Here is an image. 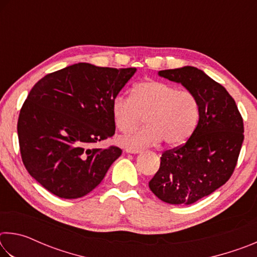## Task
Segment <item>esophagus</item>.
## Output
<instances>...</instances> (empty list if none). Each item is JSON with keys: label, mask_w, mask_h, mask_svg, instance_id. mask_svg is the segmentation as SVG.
I'll return each instance as SVG.
<instances>
[{"label": "esophagus", "mask_w": 257, "mask_h": 257, "mask_svg": "<svg viewBox=\"0 0 257 257\" xmlns=\"http://www.w3.org/2000/svg\"><path fill=\"white\" fill-rule=\"evenodd\" d=\"M127 153H132V154H137V153H141L142 150H132V149H127L125 150Z\"/></svg>", "instance_id": "esophagus-1"}]
</instances>
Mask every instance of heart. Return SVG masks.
<instances>
[{
    "instance_id": "heart-1",
    "label": "heart",
    "mask_w": 257,
    "mask_h": 257,
    "mask_svg": "<svg viewBox=\"0 0 257 257\" xmlns=\"http://www.w3.org/2000/svg\"><path fill=\"white\" fill-rule=\"evenodd\" d=\"M111 114L121 133L134 129L145 115L146 127L118 139L125 149L139 150L159 144L178 146L194 134L199 119L197 97L169 82L147 79L134 86L132 97L118 95L111 102Z\"/></svg>"
}]
</instances>
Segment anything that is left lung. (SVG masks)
Returning a JSON list of instances; mask_svg holds the SVG:
<instances>
[{
	"mask_svg": "<svg viewBox=\"0 0 257 257\" xmlns=\"http://www.w3.org/2000/svg\"><path fill=\"white\" fill-rule=\"evenodd\" d=\"M197 97L199 119L185 144L165 151L149 182L161 201L190 205L229 180L243 142V122L236 102L222 85L195 67L161 70Z\"/></svg>",
	"mask_w": 257,
	"mask_h": 257,
	"instance_id": "obj_1",
	"label": "left lung"
}]
</instances>
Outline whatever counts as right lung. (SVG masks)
<instances>
[{"mask_svg":"<svg viewBox=\"0 0 257 257\" xmlns=\"http://www.w3.org/2000/svg\"><path fill=\"white\" fill-rule=\"evenodd\" d=\"M136 72L77 63L49 73L20 110V154L29 175L61 198H79L99 185L119 147L92 149L115 132L111 102Z\"/></svg>","mask_w":257,"mask_h":257,"instance_id":"add662e5","label":"right lung"}]
</instances>
